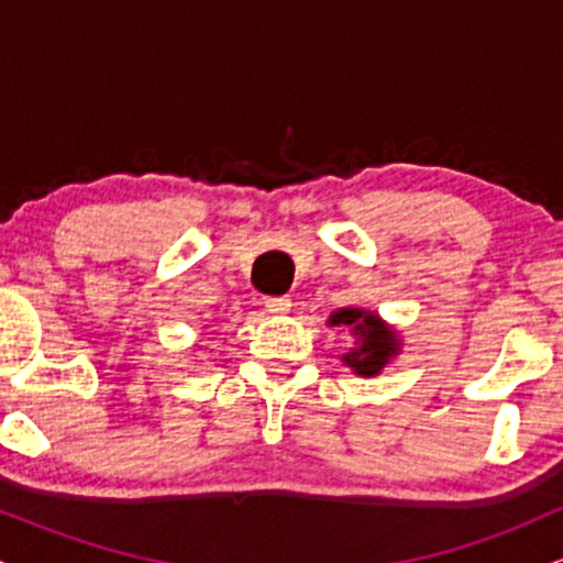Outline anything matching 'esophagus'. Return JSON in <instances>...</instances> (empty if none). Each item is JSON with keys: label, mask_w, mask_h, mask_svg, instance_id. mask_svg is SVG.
Listing matches in <instances>:
<instances>
[{"label": "esophagus", "mask_w": 563, "mask_h": 563, "mask_svg": "<svg viewBox=\"0 0 563 563\" xmlns=\"http://www.w3.org/2000/svg\"><path fill=\"white\" fill-rule=\"evenodd\" d=\"M264 307L273 314H286L290 312V299L288 296H267V299H264Z\"/></svg>", "instance_id": "obj_1"}]
</instances>
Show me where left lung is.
<instances>
[{
  "mask_svg": "<svg viewBox=\"0 0 563 563\" xmlns=\"http://www.w3.org/2000/svg\"><path fill=\"white\" fill-rule=\"evenodd\" d=\"M328 325H341L352 331L357 346L344 354V365L352 367L357 376H378L380 367L389 365V360L399 352V335L386 328L378 314L365 312V309L346 307L328 318Z\"/></svg>",
  "mask_w": 563,
  "mask_h": 563,
  "instance_id": "1",
  "label": "left lung"
}]
</instances>
